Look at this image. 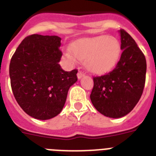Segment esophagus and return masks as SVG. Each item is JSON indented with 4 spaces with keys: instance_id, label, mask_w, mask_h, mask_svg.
<instances>
[{
    "instance_id": "34e87169",
    "label": "esophagus",
    "mask_w": 156,
    "mask_h": 156,
    "mask_svg": "<svg viewBox=\"0 0 156 156\" xmlns=\"http://www.w3.org/2000/svg\"><path fill=\"white\" fill-rule=\"evenodd\" d=\"M84 75H85V73H83V72H82V71H78V79H80V78H83Z\"/></svg>"
}]
</instances>
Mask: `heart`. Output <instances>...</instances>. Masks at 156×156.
<instances>
[{
  "label": "heart",
  "instance_id": "1",
  "mask_svg": "<svg viewBox=\"0 0 156 156\" xmlns=\"http://www.w3.org/2000/svg\"><path fill=\"white\" fill-rule=\"evenodd\" d=\"M66 50L65 56L71 62H86L89 70L103 74L112 70L117 65L121 56V44L113 36L101 35L83 39L74 43Z\"/></svg>",
  "mask_w": 156,
  "mask_h": 156
}]
</instances>
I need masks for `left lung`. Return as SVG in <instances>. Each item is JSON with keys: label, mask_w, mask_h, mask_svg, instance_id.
Listing matches in <instances>:
<instances>
[{"label": "left lung", "mask_w": 156, "mask_h": 156, "mask_svg": "<svg viewBox=\"0 0 156 156\" xmlns=\"http://www.w3.org/2000/svg\"><path fill=\"white\" fill-rule=\"evenodd\" d=\"M123 52L116 67L102 76L93 77L90 100L104 116L119 118L130 112L143 95L146 82L145 56L130 35L120 30Z\"/></svg>", "instance_id": "left-lung-1"}]
</instances>
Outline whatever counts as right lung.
<instances>
[{
    "label": "right lung",
    "instance_id": "add662e5",
    "mask_svg": "<svg viewBox=\"0 0 156 156\" xmlns=\"http://www.w3.org/2000/svg\"><path fill=\"white\" fill-rule=\"evenodd\" d=\"M61 40L56 35H28L11 58L9 77L14 98L23 111L35 119L57 116L69 89L78 80V69L67 72L59 65Z\"/></svg>",
    "mask_w": 156,
    "mask_h": 156
}]
</instances>
